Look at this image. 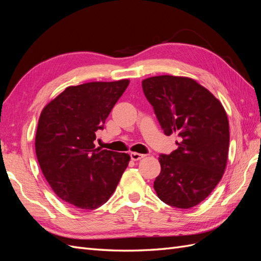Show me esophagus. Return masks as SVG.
<instances>
[{
  "label": "esophagus",
  "mask_w": 261,
  "mask_h": 261,
  "mask_svg": "<svg viewBox=\"0 0 261 261\" xmlns=\"http://www.w3.org/2000/svg\"><path fill=\"white\" fill-rule=\"evenodd\" d=\"M145 156V154L143 153H138V152H130V159L133 161H138L140 159H143V158Z\"/></svg>",
  "instance_id": "obj_1"
}]
</instances>
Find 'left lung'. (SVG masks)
Listing matches in <instances>:
<instances>
[{
    "label": "left lung",
    "instance_id": "8db88e82",
    "mask_svg": "<svg viewBox=\"0 0 261 261\" xmlns=\"http://www.w3.org/2000/svg\"><path fill=\"white\" fill-rule=\"evenodd\" d=\"M143 90L165 135L178 137L177 149L159 156L154 191L169 206L195 207L211 194L226 167L230 132L225 110L188 77H149Z\"/></svg>",
    "mask_w": 261,
    "mask_h": 261
}]
</instances>
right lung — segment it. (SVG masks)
Masks as SVG:
<instances>
[{
  "mask_svg": "<svg viewBox=\"0 0 261 261\" xmlns=\"http://www.w3.org/2000/svg\"><path fill=\"white\" fill-rule=\"evenodd\" d=\"M129 84L92 82L69 86L39 117L36 154L45 179L75 209L93 210L114 193L130 156L96 148L94 140Z\"/></svg>",
  "mask_w": 261,
  "mask_h": 261,
  "instance_id": "obj_1",
  "label": "right lung"
}]
</instances>
